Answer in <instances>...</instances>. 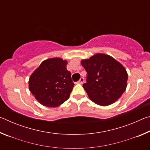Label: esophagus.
Returning <instances> with one entry per match:
<instances>
[{
	"instance_id": "obj_1",
	"label": "esophagus",
	"mask_w": 150,
	"mask_h": 150,
	"mask_svg": "<svg viewBox=\"0 0 150 150\" xmlns=\"http://www.w3.org/2000/svg\"><path fill=\"white\" fill-rule=\"evenodd\" d=\"M84 78H83V77H81V78H80V79H79V81H78V83L79 84H83V83H84Z\"/></svg>"
}]
</instances>
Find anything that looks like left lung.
Masks as SVG:
<instances>
[{"mask_svg": "<svg viewBox=\"0 0 150 150\" xmlns=\"http://www.w3.org/2000/svg\"><path fill=\"white\" fill-rule=\"evenodd\" d=\"M87 72V83L83 85L88 98L100 106L110 105L121 97L127 87L125 67L107 54L98 53L81 61Z\"/></svg>", "mask_w": 150, "mask_h": 150, "instance_id": "8db88e82", "label": "left lung"}]
</instances>
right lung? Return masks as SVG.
<instances>
[{
	"mask_svg": "<svg viewBox=\"0 0 150 150\" xmlns=\"http://www.w3.org/2000/svg\"><path fill=\"white\" fill-rule=\"evenodd\" d=\"M67 64L62 58H49L30 75L29 90L43 106L57 107L69 98L74 83Z\"/></svg>",
	"mask_w": 150,
	"mask_h": 150,
	"instance_id": "1",
	"label": "right lung"
}]
</instances>
